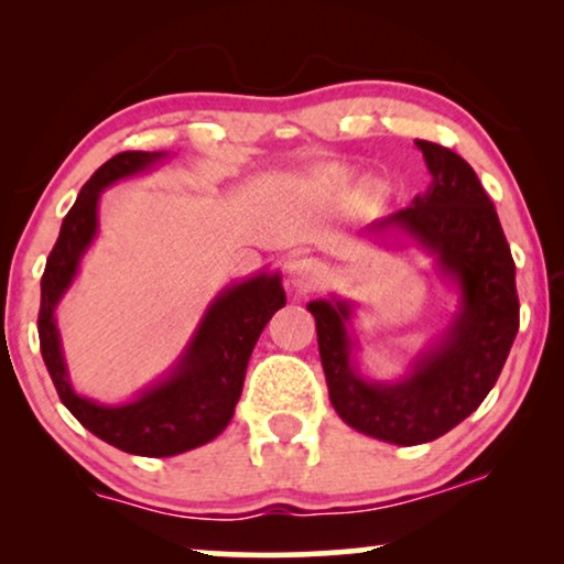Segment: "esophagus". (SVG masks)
I'll return each mask as SVG.
<instances>
[{"label":"esophagus","instance_id":"esophagus-1","mask_svg":"<svg viewBox=\"0 0 564 564\" xmlns=\"http://www.w3.org/2000/svg\"><path fill=\"white\" fill-rule=\"evenodd\" d=\"M326 280V267L315 259H292L288 264V282L297 290H311Z\"/></svg>","mask_w":564,"mask_h":564}]
</instances>
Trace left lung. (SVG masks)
Instances as JSON below:
<instances>
[{
  "instance_id": "8db88e82",
  "label": "left lung",
  "mask_w": 564,
  "mask_h": 564,
  "mask_svg": "<svg viewBox=\"0 0 564 564\" xmlns=\"http://www.w3.org/2000/svg\"><path fill=\"white\" fill-rule=\"evenodd\" d=\"M431 184L405 210L369 223L361 236L388 249H419L454 305L434 341L392 380L361 372L357 303L330 295L307 303L330 405L346 426L398 446L444 436L477 411L519 334L516 264L490 197L473 166L438 143L415 141Z\"/></svg>"
}]
</instances>
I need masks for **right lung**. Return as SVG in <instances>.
Wrapping results in <instances>:
<instances>
[{
    "mask_svg": "<svg viewBox=\"0 0 564 564\" xmlns=\"http://www.w3.org/2000/svg\"><path fill=\"white\" fill-rule=\"evenodd\" d=\"M169 156V151H126L99 166L61 223L58 241L45 261L41 280L37 334L61 403L91 434L138 457H174L213 442L226 431L241 398L253 346L269 318L288 303L280 272L261 269L241 282L226 284L210 300L172 367L133 398L99 403L76 392L56 311L97 238L99 199L107 187L149 174L164 166Z\"/></svg>",
    "mask_w": 564,
    "mask_h": 564,
    "instance_id": "1",
    "label": "right lung"
}]
</instances>
